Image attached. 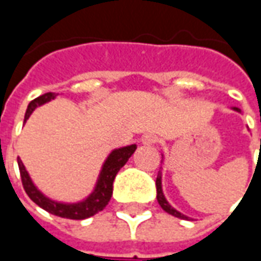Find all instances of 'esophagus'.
Segmentation results:
<instances>
[{"mask_svg":"<svg viewBox=\"0 0 261 261\" xmlns=\"http://www.w3.org/2000/svg\"><path fill=\"white\" fill-rule=\"evenodd\" d=\"M141 142L144 145H152L155 142H158V137L155 134H145V136H142Z\"/></svg>","mask_w":261,"mask_h":261,"instance_id":"obj_1","label":"esophagus"}]
</instances>
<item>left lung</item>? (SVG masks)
Masks as SVG:
<instances>
[{
    "label": "left lung",
    "instance_id": "obj_1",
    "mask_svg": "<svg viewBox=\"0 0 261 261\" xmlns=\"http://www.w3.org/2000/svg\"><path fill=\"white\" fill-rule=\"evenodd\" d=\"M232 109H233L235 112H239V113H241V109H238V108H232ZM156 200H158L159 205L162 207V210L166 211L168 214L173 215V217H176V218L189 219V217H186V215H183L181 213H179L177 210H175V208L170 205L169 202L166 201V198H165L164 196V192H162V173H161V172H158V176H156Z\"/></svg>",
    "mask_w": 261,
    "mask_h": 261
}]
</instances>
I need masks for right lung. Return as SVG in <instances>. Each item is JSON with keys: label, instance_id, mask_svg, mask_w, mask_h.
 Here are the masks:
<instances>
[{"label": "right lung", "instance_id": "obj_1", "mask_svg": "<svg viewBox=\"0 0 261 261\" xmlns=\"http://www.w3.org/2000/svg\"><path fill=\"white\" fill-rule=\"evenodd\" d=\"M56 97V93H44L42 96L36 97L35 100H32L29 103V106L26 109L25 113V120L23 123H26V120L31 117V114L33 113V110L37 106H42L48 100H51ZM137 145H127V147L117 148L113 149L110 155H109L105 164L102 166V170L99 173L97 177L96 186L93 189V192L86 197L85 200H82L80 202H59L54 201L51 198H48L43 194L39 189H37L33 181H32L31 176L28 173V170L25 169V166L22 164V161L18 158V166H19L20 172V179H22V185L28 196L31 197V200L33 202H36L39 207H42L43 210H46L47 213L61 217V218H68V219H85L89 218L92 215H95L99 211H102L103 208L108 205V202L112 198V193H113V181L114 177L130 158L133 153L136 152Z\"/></svg>", "mask_w": 261, "mask_h": 261}]
</instances>
